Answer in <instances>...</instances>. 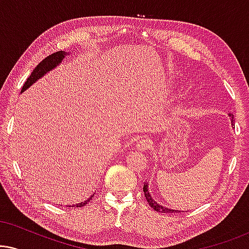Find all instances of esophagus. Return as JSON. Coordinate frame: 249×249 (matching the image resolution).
Returning a JSON list of instances; mask_svg holds the SVG:
<instances>
[{
	"instance_id": "esophagus-1",
	"label": "esophagus",
	"mask_w": 249,
	"mask_h": 249,
	"mask_svg": "<svg viewBox=\"0 0 249 249\" xmlns=\"http://www.w3.org/2000/svg\"><path fill=\"white\" fill-rule=\"evenodd\" d=\"M136 147L138 148V151H142V152L146 151V149H147V148L149 147V142H148V139L141 138V139H139V141L137 142V145H136Z\"/></svg>"
}]
</instances>
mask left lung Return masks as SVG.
Instances as JSON below:
<instances>
[{"mask_svg":"<svg viewBox=\"0 0 249 249\" xmlns=\"http://www.w3.org/2000/svg\"><path fill=\"white\" fill-rule=\"evenodd\" d=\"M229 115L231 117V124H232V125H233L234 124L233 115L231 114V113H229ZM142 190H144V194H145L146 199H147V203L149 204V206H151L153 210L158 211V212H162V213H175V212H178V211H177V210H170V209H166V207H163L161 205H159V204L156 203L155 200L152 198V196L149 195V192H148V188H147V183H145Z\"/></svg>","mask_w":249,"mask_h":249,"instance_id":"1","label":"left lung"}]
</instances>
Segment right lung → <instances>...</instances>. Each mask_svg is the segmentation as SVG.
I'll list each match as a JSON object with an SVG mask.
<instances>
[{
    "label": "right lung",
    "mask_w": 249,
    "mask_h": 249,
    "mask_svg": "<svg viewBox=\"0 0 249 249\" xmlns=\"http://www.w3.org/2000/svg\"><path fill=\"white\" fill-rule=\"evenodd\" d=\"M64 55H66V52H63V51H59V52H55L53 54H51V55L46 56L45 59H44L42 62L38 63V66H37L35 69L33 70V72L30 76L27 78L26 83L23 84L22 86V89L21 91H23L25 89H27L29 86H32V85L35 83L36 80H38L40 77H43L44 74H45L47 71L52 70L53 68H55L57 64H59L61 61H62V59L64 57ZM90 198H88L87 200H85L84 203H79L77 204V205H72V207H81L84 205H86V204L89 202Z\"/></svg>",
    "instance_id": "right-lung-1"
}]
</instances>
